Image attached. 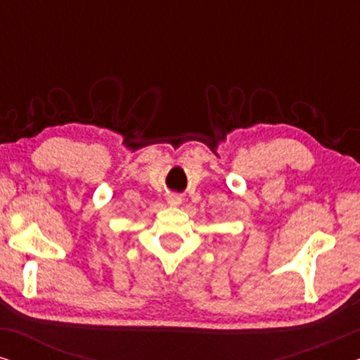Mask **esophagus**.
I'll use <instances>...</instances> for the list:
<instances>
[{"label": "esophagus", "mask_w": 360, "mask_h": 360, "mask_svg": "<svg viewBox=\"0 0 360 360\" xmlns=\"http://www.w3.org/2000/svg\"><path fill=\"white\" fill-rule=\"evenodd\" d=\"M180 196H176V195H170L169 196V203L172 205V206H176V205H180Z\"/></svg>", "instance_id": "34e87169"}]
</instances>
